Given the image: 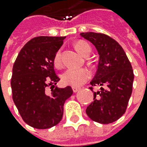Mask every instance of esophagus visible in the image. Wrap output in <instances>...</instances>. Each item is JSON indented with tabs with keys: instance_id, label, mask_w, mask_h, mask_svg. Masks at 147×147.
Here are the masks:
<instances>
[{
	"instance_id": "34e87169",
	"label": "esophagus",
	"mask_w": 147,
	"mask_h": 147,
	"mask_svg": "<svg viewBox=\"0 0 147 147\" xmlns=\"http://www.w3.org/2000/svg\"><path fill=\"white\" fill-rule=\"evenodd\" d=\"M80 89V88H79V87H72V90H73L74 93H76Z\"/></svg>"
}]
</instances>
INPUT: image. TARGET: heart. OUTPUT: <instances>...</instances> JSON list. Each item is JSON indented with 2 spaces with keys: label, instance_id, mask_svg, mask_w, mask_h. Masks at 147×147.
Returning a JSON list of instances; mask_svg holds the SVG:
<instances>
[{
  "label": "heart",
  "instance_id": "obj_1",
  "mask_svg": "<svg viewBox=\"0 0 147 147\" xmlns=\"http://www.w3.org/2000/svg\"><path fill=\"white\" fill-rule=\"evenodd\" d=\"M75 47L76 50L83 56L89 55L91 53V47L89 44L84 40H78L75 44ZM53 65L55 67H60L62 65L61 61V52L58 50L53 59ZM90 76L89 71L85 68L72 69L70 68L66 70L61 76L62 82L66 85H71L73 87H79L85 83Z\"/></svg>",
  "mask_w": 147,
  "mask_h": 147
}]
</instances>
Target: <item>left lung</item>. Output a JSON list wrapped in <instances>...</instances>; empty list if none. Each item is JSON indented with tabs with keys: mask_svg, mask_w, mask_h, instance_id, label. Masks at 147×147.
<instances>
[{
	"mask_svg": "<svg viewBox=\"0 0 147 147\" xmlns=\"http://www.w3.org/2000/svg\"><path fill=\"white\" fill-rule=\"evenodd\" d=\"M80 36L96 47L99 54L97 72L90 84L100 86L94 92V102L86 109L90 119L110 124L124 114L132 94L134 71L123 48L114 39L102 33L83 32Z\"/></svg>",
	"mask_w": 147,
	"mask_h": 147,
	"instance_id": "8db88e82",
	"label": "left lung"
}]
</instances>
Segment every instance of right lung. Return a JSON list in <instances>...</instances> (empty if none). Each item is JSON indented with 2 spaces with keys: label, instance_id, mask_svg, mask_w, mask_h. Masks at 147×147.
Returning a JSON list of instances; mask_svg holds the SVG:
<instances>
[{
  "label": "right lung",
  "instance_id": "obj_1",
  "mask_svg": "<svg viewBox=\"0 0 147 147\" xmlns=\"http://www.w3.org/2000/svg\"><path fill=\"white\" fill-rule=\"evenodd\" d=\"M64 36H37L20 50L13 66L11 89L13 102L25 123L35 129H49L63 118L65 101L73 91L60 89L53 56ZM50 88L51 90H49Z\"/></svg>",
  "mask_w": 147,
  "mask_h": 147
}]
</instances>
